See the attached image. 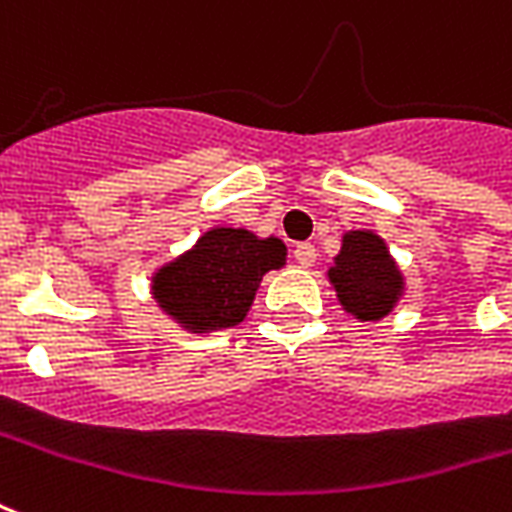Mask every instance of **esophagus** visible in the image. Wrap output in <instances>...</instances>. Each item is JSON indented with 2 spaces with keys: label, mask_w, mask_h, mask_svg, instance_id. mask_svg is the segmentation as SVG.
<instances>
[{
  "label": "esophagus",
  "mask_w": 512,
  "mask_h": 512,
  "mask_svg": "<svg viewBox=\"0 0 512 512\" xmlns=\"http://www.w3.org/2000/svg\"><path fill=\"white\" fill-rule=\"evenodd\" d=\"M293 257L298 260V266H314V260H317V249L312 244H298L293 249Z\"/></svg>",
  "instance_id": "obj_1"
}]
</instances>
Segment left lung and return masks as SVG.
<instances>
[{"label": "left lung", "instance_id": "8db88e82", "mask_svg": "<svg viewBox=\"0 0 512 512\" xmlns=\"http://www.w3.org/2000/svg\"><path fill=\"white\" fill-rule=\"evenodd\" d=\"M333 290L344 312L361 323H377L404 293V276L388 246L372 230H350L342 238V252L328 268Z\"/></svg>", "mask_w": 512, "mask_h": 512}]
</instances>
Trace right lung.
Instances as JSON below:
<instances>
[{"mask_svg":"<svg viewBox=\"0 0 512 512\" xmlns=\"http://www.w3.org/2000/svg\"><path fill=\"white\" fill-rule=\"evenodd\" d=\"M279 238H257L244 227H211L198 244L151 276V293L165 314L192 333L244 323L268 271L285 266Z\"/></svg>","mask_w":512,"mask_h":512,"instance_id":"right-lung-1","label":"right lung"}]
</instances>
